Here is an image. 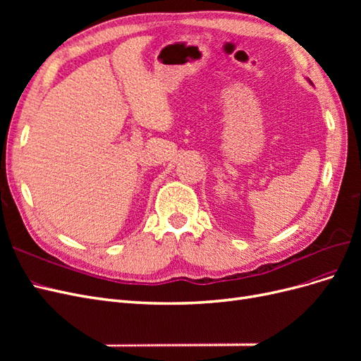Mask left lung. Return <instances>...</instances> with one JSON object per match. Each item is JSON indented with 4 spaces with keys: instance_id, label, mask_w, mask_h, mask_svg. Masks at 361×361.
Here are the masks:
<instances>
[{
    "instance_id": "left-lung-1",
    "label": "left lung",
    "mask_w": 361,
    "mask_h": 361,
    "mask_svg": "<svg viewBox=\"0 0 361 361\" xmlns=\"http://www.w3.org/2000/svg\"><path fill=\"white\" fill-rule=\"evenodd\" d=\"M305 80H307V81H309V84H312V85H313V82H312V81H310L309 78H305Z\"/></svg>"
}]
</instances>
